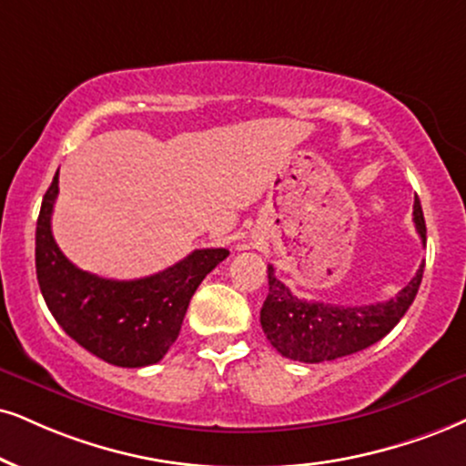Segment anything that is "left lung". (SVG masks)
<instances>
[{
	"mask_svg": "<svg viewBox=\"0 0 466 466\" xmlns=\"http://www.w3.org/2000/svg\"><path fill=\"white\" fill-rule=\"evenodd\" d=\"M415 228L426 244V220L419 198L412 209ZM421 263L410 283L395 298L365 307H339V304L302 300L285 287L268 266V298L261 307V329L268 341L285 359L300 363H324L350 356L373 346L395 329L415 300L423 279Z\"/></svg>",
	"mask_w": 466,
	"mask_h": 466,
	"instance_id": "1",
	"label": "left lung"
}]
</instances>
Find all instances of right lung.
Listing matches in <instances>:
<instances>
[{
  "mask_svg": "<svg viewBox=\"0 0 466 466\" xmlns=\"http://www.w3.org/2000/svg\"><path fill=\"white\" fill-rule=\"evenodd\" d=\"M56 198L57 172L36 222V279L51 315L68 337L106 363L147 367L162 360L179 337L197 287L228 250H194L145 279H101L73 266L57 248L51 233Z\"/></svg>",
  "mask_w": 466,
  "mask_h": 466,
  "instance_id": "add662e5",
  "label": "right lung"
}]
</instances>
